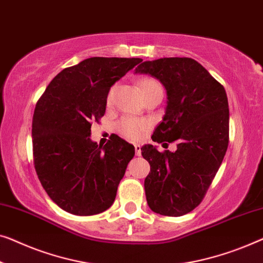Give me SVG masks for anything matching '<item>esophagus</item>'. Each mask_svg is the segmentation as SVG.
Instances as JSON below:
<instances>
[{
  "instance_id": "esophagus-1",
  "label": "esophagus",
  "mask_w": 263,
  "mask_h": 263,
  "mask_svg": "<svg viewBox=\"0 0 263 263\" xmlns=\"http://www.w3.org/2000/svg\"><path fill=\"white\" fill-rule=\"evenodd\" d=\"M134 148H135V154L138 155V157H140V155H141V146H140V144L136 143V144H134Z\"/></svg>"
}]
</instances>
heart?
I'll list each match as a JSON object with an SVG mask.
<instances>
[{
	"label": "heart",
	"mask_w": 263,
	"mask_h": 263,
	"mask_svg": "<svg viewBox=\"0 0 263 263\" xmlns=\"http://www.w3.org/2000/svg\"><path fill=\"white\" fill-rule=\"evenodd\" d=\"M140 86L144 97L149 93L157 92V91H162L161 84H160L157 79L151 78V77L141 79ZM115 91H116V86H112L111 89L109 90L108 95H106L105 102L108 106L112 104L114 97H115ZM151 125H152L151 121L147 119H133V117H124V119L121 120L120 122L116 124V130L121 136H123V138L132 141H136L142 138L144 133L151 128Z\"/></svg>",
	"instance_id": "b5f03b06"
}]
</instances>
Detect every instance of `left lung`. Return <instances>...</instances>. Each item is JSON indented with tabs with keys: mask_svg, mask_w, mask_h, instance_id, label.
Instances as JSON below:
<instances>
[{
	"mask_svg": "<svg viewBox=\"0 0 263 263\" xmlns=\"http://www.w3.org/2000/svg\"><path fill=\"white\" fill-rule=\"evenodd\" d=\"M136 73L158 78L167 92L166 112L154 142L177 143V151L141 148L149 162L144 179L147 203L162 216L189 214L201 203L229 144V105L224 86L192 58L143 62Z\"/></svg>",
	"mask_w": 263,
	"mask_h": 263,
	"instance_id": "8db88e82",
	"label": "left lung"
}]
</instances>
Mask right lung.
Here are the masks:
<instances>
[{
  "label": "right lung",
  "mask_w": 263,
  "mask_h": 263,
  "mask_svg": "<svg viewBox=\"0 0 263 263\" xmlns=\"http://www.w3.org/2000/svg\"><path fill=\"white\" fill-rule=\"evenodd\" d=\"M142 62L93 57L55 76L36 102L33 161L48 197L66 212L97 215L111 206L135 148L117 135L104 147L90 140L104 116L110 87Z\"/></svg>",
  "instance_id": "1"
}]
</instances>
